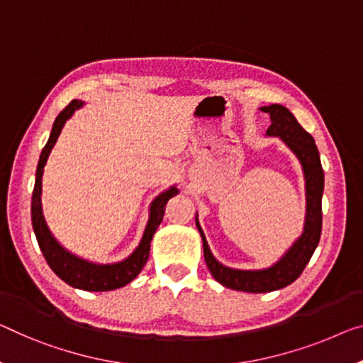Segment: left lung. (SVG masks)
<instances>
[{
    "mask_svg": "<svg viewBox=\"0 0 363 363\" xmlns=\"http://www.w3.org/2000/svg\"><path fill=\"white\" fill-rule=\"evenodd\" d=\"M264 113L271 116V126L267 128V136H276L286 144V146L297 155L302 164L305 177V198H306V213L303 232L294 245L282 255V258L266 269H233L219 263L211 253L208 240L204 237L196 214V227L199 235L203 238L204 259L208 264L211 274L217 282L232 291L264 294L279 291V289L292 284L295 279L302 274L305 266L308 264L311 256L318 247L321 237V198L323 188H325V174L320 160V152L315 144V139L310 133H306L295 116L286 107L279 104H272L269 107H261Z\"/></svg>",
    "mask_w": 363,
    "mask_h": 363,
    "instance_id": "1",
    "label": "left lung"
}]
</instances>
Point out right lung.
I'll list each match as a JSON object with an SVG mask.
<instances>
[{"label":"right lung","mask_w":363,"mask_h":363,"mask_svg":"<svg viewBox=\"0 0 363 363\" xmlns=\"http://www.w3.org/2000/svg\"><path fill=\"white\" fill-rule=\"evenodd\" d=\"M84 102L82 100H72V102L66 107L55 120L52 133L43 147L40 154V160L37 165V174H35V186H33L32 193V227L35 232L38 247H40L43 256H45L48 266L52 267V271L57 274L61 281L69 284L71 287L81 289V291L87 292H105V291H115V289L125 287L126 284H130L133 279L141 272V269L146 264L149 258V250L150 242L160 222L164 219L165 213V204L169 203L170 198H174L178 194L177 186H170L159 194L157 198H154L152 203L149 206V219L146 228H144L143 238L126 259L118 261V263L111 264H97L91 263V261L82 259L79 256L69 253L68 250L61 247L58 240L53 237V233L50 232V228L45 222L42 211V177H43V167H45L48 155L52 152L57 139L60 136L61 130L66 123V120H69L72 113L77 108H81Z\"/></svg>","instance_id":"right-lung-1"}]
</instances>
